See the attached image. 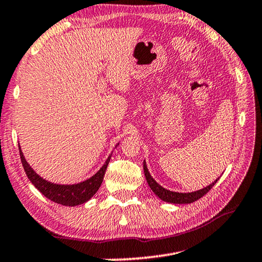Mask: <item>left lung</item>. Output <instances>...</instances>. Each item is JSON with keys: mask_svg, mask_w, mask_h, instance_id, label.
<instances>
[{"mask_svg": "<svg viewBox=\"0 0 262 262\" xmlns=\"http://www.w3.org/2000/svg\"><path fill=\"white\" fill-rule=\"evenodd\" d=\"M143 171H144V176H146L147 183L149 185V188L151 189L152 192L155 193L161 201L170 203V204H190V203L196 202L199 198H202L204 194L209 192V191L212 189V186L217 183V181L219 180L218 177L217 180L207 186H205V188L197 191H192V192H176V191H170L168 189L163 188V186L160 185L155 180H154L148 170L146 160L143 161Z\"/></svg>", "mask_w": 262, "mask_h": 262, "instance_id": "left-lung-1", "label": "left lung"}]
</instances>
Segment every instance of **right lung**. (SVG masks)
<instances>
[{
  "label": "right lung",
  "mask_w": 262,
  "mask_h": 262,
  "mask_svg": "<svg viewBox=\"0 0 262 262\" xmlns=\"http://www.w3.org/2000/svg\"><path fill=\"white\" fill-rule=\"evenodd\" d=\"M119 144L120 142H118L115 148L118 147ZM18 149H19V156H20V161H22L24 171H26L28 178L30 180L31 183L34 184L35 188L38 190L40 193H43L48 199H50V201L55 202L57 204L65 205V206H77V205L85 204L86 202H89L90 199L97 193V191L102 184L107 165L110 163L112 152H113L112 151L111 155L107 157V160L105 163H103L102 167L99 169L93 176L87 178V180L79 182V183H74V184H58V183H52V182H50L41 176H39L38 173L32 169L31 165L28 163V161L26 160V157H24L19 144H18Z\"/></svg>",
  "instance_id": "right-lung-1"
}]
</instances>
